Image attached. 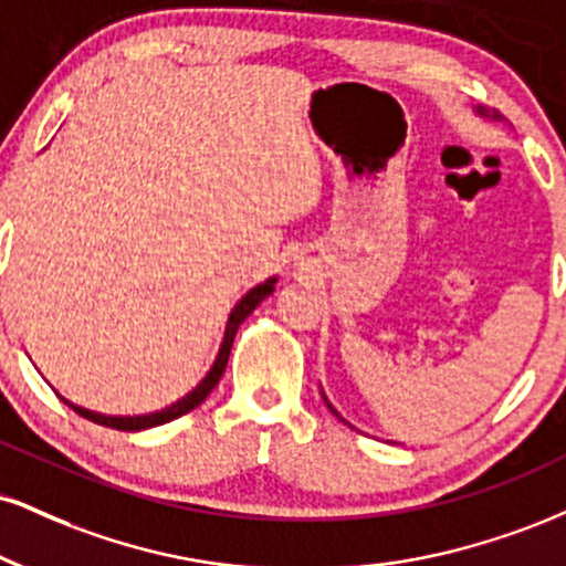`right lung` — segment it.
Listing matches in <instances>:
<instances>
[{"instance_id": "add662e5", "label": "right lung", "mask_w": 566, "mask_h": 566, "mask_svg": "<svg viewBox=\"0 0 566 566\" xmlns=\"http://www.w3.org/2000/svg\"><path fill=\"white\" fill-rule=\"evenodd\" d=\"M274 282L276 279H269L265 284H258L248 292V295L242 297L240 303L234 305V311H231L229 316V324H227V335H223V343H221V350H218V358L213 364V369L208 371V377L202 379L200 385L195 387L192 392L184 395L181 400H176L174 406L163 408V411H155V413H147V417H102V413H94V411H86V408H78L73 406L71 400H65L67 406L73 408V411L78 413V417H84L88 421H94V424H102V427H111V430H124V432H136V430H149V427H158V424H166V421H174L184 417V413H189L192 408H197L202 403V400L208 398L210 390L218 385V379H221L223 369H227V360H229V353H231V343H234V335L237 329H240V324L244 318L250 316L258 308V303L263 301V297H269L271 292H274Z\"/></svg>"}]
</instances>
